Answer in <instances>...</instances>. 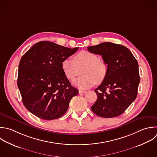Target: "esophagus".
<instances>
[{
  "mask_svg": "<svg viewBox=\"0 0 157 157\" xmlns=\"http://www.w3.org/2000/svg\"><path fill=\"white\" fill-rule=\"evenodd\" d=\"M78 93H79V94H81V93H86V91H83V90H79V91H78Z\"/></svg>",
  "mask_w": 157,
  "mask_h": 157,
  "instance_id": "34e87169",
  "label": "esophagus"
}]
</instances>
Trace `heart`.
I'll use <instances>...</instances> for the list:
<instances>
[{
    "label": "heart",
    "instance_id": "1",
    "mask_svg": "<svg viewBox=\"0 0 157 157\" xmlns=\"http://www.w3.org/2000/svg\"><path fill=\"white\" fill-rule=\"evenodd\" d=\"M75 61L66 58L62 63L63 70L71 81H73L81 74L82 75L74 82L80 89H88L95 83L99 84L105 79L107 67L98 55L88 51H82L75 56Z\"/></svg>",
    "mask_w": 157,
    "mask_h": 157
}]
</instances>
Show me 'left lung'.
<instances>
[{"label":"left lung","mask_w":157,"mask_h":157,"mask_svg":"<svg viewBox=\"0 0 157 157\" xmlns=\"http://www.w3.org/2000/svg\"><path fill=\"white\" fill-rule=\"evenodd\" d=\"M87 49L101 55L107 64L105 79L94 90L97 100L91 109L101 117H118L137 97L140 82L137 61L128 48L111 42L90 46Z\"/></svg>","instance_id":"obj_1"}]
</instances>
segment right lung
Returning <instances> with one entry per match:
<instances>
[{"instance_id": "right-lung-1", "label": "right lung", "mask_w": 157, "mask_h": 157, "mask_svg": "<svg viewBox=\"0 0 157 157\" xmlns=\"http://www.w3.org/2000/svg\"><path fill=\"white\" fill-rule=\"evenodd\" d=\"M78 49L42 41L22 56L17 84L24 105L36 117L45 120L62 117L78 94L62 68L63 61Z\"/></svg>"}]
</instances>
